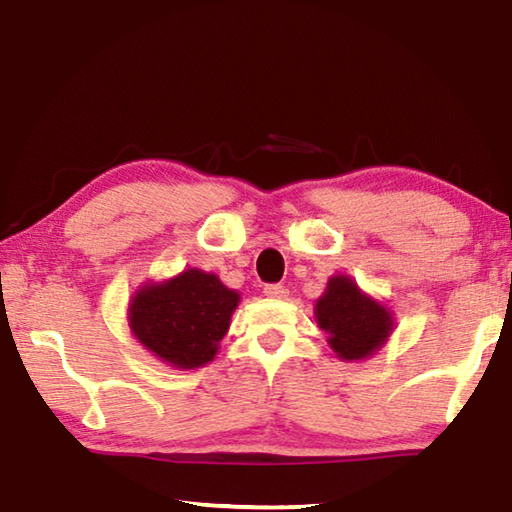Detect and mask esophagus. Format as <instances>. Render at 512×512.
Instances as JSON below:
<instances>
[{
    "label": "esophagus",
    "instance_id": "esophagus-1",
    "mask_svg": "<svg viewBox=\"0 0 512 512\" xmlns=\"http://www.w3.org/2000/svg\"><path fill=\"white\" fill-rule=\"evenodd\" d=\"M263 293L267 297H272V300H286L288 288L281 286V283H267V286L263 288Z\"/></svg>",
    "mask_w": 512,
    "mask_h": 512
}]
</instances>
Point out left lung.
<instances>
[{
	"instance_id": "1",
	"label": "left lung",
	"mask_w": 512,
	"mask_h": 512,
	"mask_svg": "<svg viewBox=\"0 0 512 512\" xmlns=\"http://www.w3.org/2000/svg\"><path fill=\"white\" fill-rule=\"evenodd\" d=\"M316 320L329 334L327 343L343 361H359L380 350L393 329L387 306L361 293L345 274L327 281L325 295L316 302Z\"/></svg>"
}]
</instances>
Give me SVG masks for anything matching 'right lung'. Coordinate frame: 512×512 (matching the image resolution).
Here are the masks:
<instances>
[{
	"label": "right lung",
	"instance_id": "right-lung-1",
	"mask_svg": "<svg viewBox=\"0 0 512 512\" xmlns=\"http://www.w3.org/2000/svg\"><path fill=\"white\" fill-rule=\"evenodd\" d=\"M240 302L217 274L185 270L160 283H144L128 309L137 341L171 368L192 371L215 359Z\"/></svg>",
	"mask_w": 512,
	"mask_h": 512
}]
</instances>
